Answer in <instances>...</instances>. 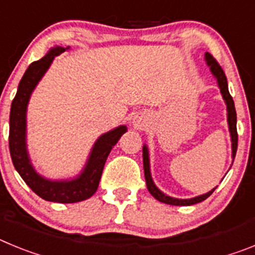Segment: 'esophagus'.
Instances as JSON below:
<instances>
[{"mask_svg": "<svg viewBox=\"0 0 255 255\" xmlns=\"http://www.w3.org/2000/svg\"><path fill=\"white\" fill-rule=\"evenodd\" d=\"M134 123H135V121H134ZM135 125H138V124H135Z\"/></svg>", "mask_w": 255, "mask_h": 255, "instance_id": "esophagus-1", "label": "esophagus"}]
</instances>
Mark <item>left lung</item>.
<instances>
[{
    "mask_svg": "<svg viewBox=\"0 0 255 255\" xmlns=\"http://www.w3.org/2000/svg\"><path fill=\"white\" fill-rule=\"evenodd\" d=\"M206 61L207 65L211 69L212 74L215 75L217 79L218 87L221 89V94L224 97L225 102L227 106V123H229V130L231 134V143H233V158H235L236 149H238V130H236V111H235V105H234L233 97L230 96L229 87H227V79L225 75L224 70L220 66L216 58L207 52L206 53ZM234 162V161H233ZM143 166H144V176H145V182H147V188L149 190L150 194L155 198L157 200L162 202V203L171 204V206H191V204H197L206 200L209 195L215 191V189H212L211 191L206 193L199 197L190 198V199H177V198H172L162 193L153 182L152 176H150V170H149V155H148V148L147 145L143 147Z\"/></svg>",
    "mask_w": 255,
    "mask_h": 255,
    "instance_id": "obj_1",
    "label": "left lung"
}]
</instances>
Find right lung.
<instances>
[{
	"label": "right lung",
	"instance_id": "add662e5",
	"mask_svg": "<svg viewBox=\"0 0 255 255\" xmlns=\"http://www.w3.org/2000/svg\"><path fill=\"white\" fill-rule=\"evenodd\" d=\"M67 48L55 47L43 58L29 65L20 80L16 96L11 103L10 111L8 147L15 170L35 194L39 195L42 199L56 203H76L91 198L96 193L108 154L121 138V135L128 130L125 125H121L101 135L92 148L89 158L82 173L73 180L52 181L44 179L31 166L26 149V107L31 92L37 87L38 82L48 70L53 58L61 55Z\"/></svg>",
	"mask_w": 255,
	"mask_h": 255
}]
</instances>
